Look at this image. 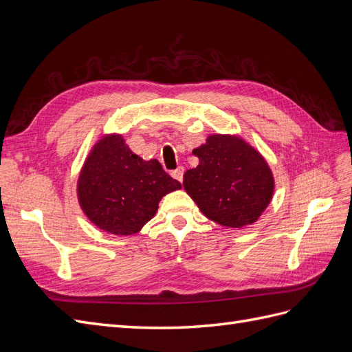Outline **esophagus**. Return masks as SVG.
Masks as SVG:
<instances>
[{
	"label": "esophagus",
	"mask_w": 352,
	"mask_h": 352,
	"mask_svg": "<svg viewBox=\"0 0 352 352\" xmlns=\"http://www.w3.org/2000/svg\"><path fill=\"white\" fill-rule=\"evenodd\" d=\"M184 173H185V168H184L182 166H179L176 170H173V172H172V176H173L176 180H179V182H182Z\"/></svg>",
	"instance_id": "obj_1"
}]
</instances>
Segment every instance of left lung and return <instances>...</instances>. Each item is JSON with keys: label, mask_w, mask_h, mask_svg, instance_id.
I'll list each match as a JSON object with an SVG mask.
<instances>
[{"label": "left lung", "mask_w": 352, "mask_h": 352, "mask_svg": "<svg viewBox=\"0 0 352 352\" xmlns=\"http://www.w3.org/2000/svg\"><path fill=\"white\" fill-rule=\"evenodd\" d=\"M199 163L184 175V188L202 214L223 228L257 221L274 192L272 168L238 135L214 133L192 151Z\"/></svg>", "instance_id": "8db88e82"}]
</instances>
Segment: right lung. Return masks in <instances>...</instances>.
<instances>
[{
    "label": "right lung",
    "mask_w": 352,
    "mask_h": 352,
    "mask_svg": "<svg viewBox=\"0 0 352 352\" xmlns=\"http://www.w3.org/2000/svg\"><path fill=\"white\" fill-rule=\"evenodd\" d=\"M182 185L158 160L132 153L120 133L94 144L78 177V201L98 229L117 236L140 232L158 210L162 198Z\"/></svg>",
    "instance_id": "obj_1"
}]
</instances>
